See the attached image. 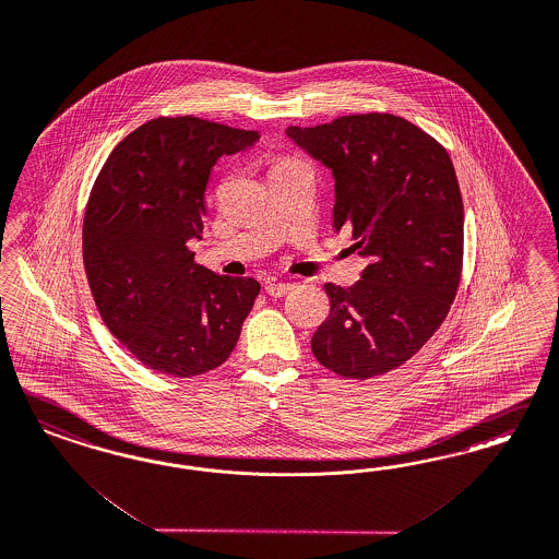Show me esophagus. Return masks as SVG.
<instances>
[{
	"mask_svg": "<svg viewBox=\"0 0 559 559\" xmlns=\"http://www.w3.org/2000/svg\"><path fill=\"white\" fill-rule=\"evenodd\" d=\"M290 289H293L290 283H269L266 285V293L270 297H285Z\"/></svg>",
	"mask_w": 559,
	"mask_h": 559,
	"instance_id": "obj_1",
	"label": "esophagus"
}]
</instances>
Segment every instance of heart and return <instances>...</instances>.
Instances as JSON below:
<instances>
[{
  "instance_id": "heart-1",
  "label": "heart",
  "mask_w": 559,
  "mask_h": 559,
  "mask_svg": "<svg viewBox=\"0 0 559 559\" xmlns=\"http://www.w3.org/2000/svg\"><path fill=\"white\" fill-rule=\"evenodd\" d=\"M287 160H295V158H285V160H281V163H287ZM278 165V163H276Z\"/></svg>"
}]
</instances>
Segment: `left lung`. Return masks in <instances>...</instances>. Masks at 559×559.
<instances>
[{"label":"left lung","mask_w":559,"mask_h":559,"mask_svg":"<svg viewBox=\"0 0 559 559\" xmlns=\"http://www.w3.org/2000/svg\"><path fill=\"white\" fill-rule=\"evenodd\" d=\"M334 175V229L369 266L353 287L324 285L330 313L311 338L322 366L350 380L406 364L442 326L462 274L464 209L442 144L392 114L287 130Z\"/></svg>","instance_id":"8db88e82"}]
</instances>
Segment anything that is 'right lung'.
<instances>
[{
    "label": "right lung",
    "instance_id": "add662e5",
    "mask_svg": "<svg viewBox=\"0 0 559 559\" xmlns=\"http://www.w3.org/2000/svg\"><path fill=\"white\" fill-rule=\"evenodd\" d=\"M258 138L200 117H156L98 171L82 225L86 278L105 326L154 371L206 373L239 341L260 283L195 264L188 241L202 237L214 163Z\"/></svg>",
    "mask_w": 559,
    "mask_h": 559
}]
</instances>
